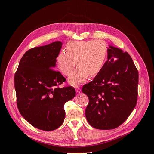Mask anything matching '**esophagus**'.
I'll list each match as a JSON object with an SVG mask.
<instances>
[{
  "label": "esophagus",
  "mask_w": 154,
  "mask_h": 154,
  "mask_svg": "<svg viewBox=\"0 0 154 154\" xmlns=\"http://www.w3.org/2000/svg\"><path fill=\"white\" fill-rule=\"evenodd\" d=\"M75 90H76V92H77V93H80V92H81V89H80V87H76V88H75Z\"/></svg>",
  "instance_id": "34e87169"
}]
</instances>
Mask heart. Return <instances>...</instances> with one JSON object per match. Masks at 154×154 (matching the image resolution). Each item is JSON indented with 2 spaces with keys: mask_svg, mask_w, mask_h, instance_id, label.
<instances>
[{
  "mask_svg": "<svg viewBox=\"0 0 154 154\" xmlns=\"http://www.w3.org/2000/svg\"><path fill=\"white\" fill-rule=\"evenodd\" d=\"M67 53L60 51L56 62L63 75L69 76L76 66L78 68L70 77L69 82L73 86L80 85L87 77L97 75L103 69L106 57L107 46L103 41H71L66 46Z\"/></svg>",
  "mask_w": 154,
  "mask_h": 154,
  "instance_id": "obj_1",
  "label": "heart"
}]
</instances>
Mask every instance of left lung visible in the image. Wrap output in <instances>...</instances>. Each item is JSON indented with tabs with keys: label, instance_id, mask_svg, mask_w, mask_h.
<instances>
[{
	"label": "left lung",
	"instance_id": "obj_1",
	"mask_svg": "<svg viewBox=\"0 0 154 154\" xmlns=\"http://www.w3.org/2000/svg\"><path fill=\"white\" fill-rule=\"evenodd\" d=\"M108 60L92 82L83 86L88 97V123L100 130L118 127L137 103L138 71L127 52L109 45Z\"/></svg>",
	"mask_w": 154,
	"mask_h": 154
}]
</instances>
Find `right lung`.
Here are the masks:
<instances>
[{
  "mask_svg": "<svg viewBox=\"0 0 154 154\" xmlns=\"http://www.w3.org/2000/svg\"><path fill=\"white\" fill-rule=\"evenodd\" d=\"M62 45L57 41L28 50L15 74L18 110L27 122L45 131L62 125L66 116L64 104L76 95L72 86L59 87L66 79L53 69Z\"/></svg>",
  "mask_w": 154,
  "mask_h": 154,
  "instance_id": "add662e5",
  "label": "right lung"
}]
</instances>
